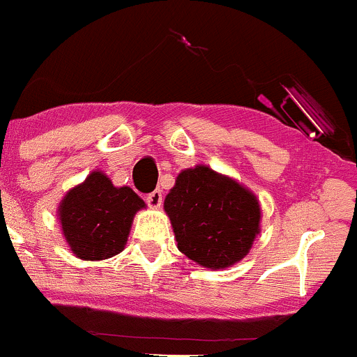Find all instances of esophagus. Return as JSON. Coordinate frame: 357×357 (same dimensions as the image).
Listing matches in <instances>:
<instances>
[{
	"label": "esophagus",
	"mask_w": 357,
	"mask_h": 357,
	"mask_svg": "<svg viewBox=\"0 0 357 357\" xmlns=\"http://www.w3.org/2000/svg\"><path fill=\"white\" fill-rule=\"evenodd\" d=\"M146 204H149L152 208L160 207V204H162V192H160V190H155V192L149 193V195H146Z\"/></svg>",
	"instance_id": "1"
}]
</instances>
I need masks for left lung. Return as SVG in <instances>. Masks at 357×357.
Wrapping results in <instances>:
<instances>
[{"label":"left lung","mask_w":357,"mask_h":357,"mask_svg":"<svg viewBox=\"0 0 357 357\" xmlns=\"http://www.w3.org/2000/svg\"><path fill=\"white\" fill-rule=\"evenodd\" d=\"M178 248L192 261L212 269L243 259L259 233V202L233 179L207 165L186 169L165 197Z\"/></svg>","instance_id":"obj_1"}]
</instances>
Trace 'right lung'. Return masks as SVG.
I'll list each match as a JSON object with an SVG mask.
<instances>
[{
    "instance_id": "add662e5",
    "label": "right lung",
    "mask_w": 357,
    "mask_h": 357,
    "mask_svg": "<svg viewBox=\"0 0 357 357\" xmlns=\"http://www.w3.org/2000/svg\"><path fill=\"white\" fill-rule=\"evenodd\" d=\"M143 207L145 202L131 188H115L95 171L67 193L59 215L72 252L84 261H102L124 248L132 218Z\"/></svg>"
}]
</instances>
